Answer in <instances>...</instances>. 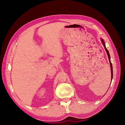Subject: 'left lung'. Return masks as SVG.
<instances>
[{"instance_id": "1", "label": "left lung", "mask_w": 125, "mask_h": 125, "mask_svg": "<svg viewBox=\"0 0 125 125\" xmlns=\"http://www.w3.org/2000/svg\"><path fill=\"white\" fill-rule=\"evenodd\" d=\"M101 41H102V44H103V45H104V48H105V50H106V51L107 54L108 58V59H109V63H110V69H111V75H112V76H111V78H112L111 80L112 81V79H113V66H112V63H111V61H110V55H109V51H108V50L107 49H106V48L105 43V42H104V40H103V39H102V38H101ZM111 82H112V81H111ZM110 84H111V83H110Z\"/></svg>"}]
</instances>
